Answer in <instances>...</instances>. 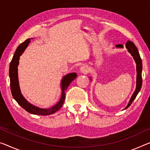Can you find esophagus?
<instances>
[{"mask_svg":"<svg viewBox=\"0 0 150 150\" xmlns=\"http://www.w3.org/2000/svg\"><path fill=\"white\" fill-rule=\"evenodd\" d=\"M88 70H89V68H88V66H83L81 68H80V72H81L82 73L86 74L88 72Z\"/></svg>","mask_w":150,"mask_h":150,"instance_id":"34e87169","label":"esophagus"}]
</instances>
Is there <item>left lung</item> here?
Masks as SVG:
<instances>
[{
    "mask_svg": "<svg viewBox=\"0 0 150 150\" xmlns=\"http://www.w3.org/2000/svg\"><path fill=\"white\" fill-rule=\"evenodd\" d=\"M126 48L128 50V52L131 54V56L133 57V59L135 61L136 63V71H137V82H136V89L133 94L132 96L129 100V103L127 105V106L125 108V109L128 108L134 100V99L136 98L137 94L141 90L142 86V61L140 57L139 53L138 52L136 46L135 45L132 41H127L125 43ZM117 47H123V45L121 44H119L117 45Z\"/></svg>",
    "mask_w": 150,
    "mask_h": 150,
    "instance_id": "obj_1",
    "label": "left lung"
}]
</instances>
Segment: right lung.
Returning a JSON list of instances; mask_svg holds the SVG:
<instances>
[{"instance_id":"right-lung-1","label":"right lung","mask_w":150,"mask_h":150,"mask_svg":"<svg viewBox=\"0 0 150 150\" xmlns=\"http://www.w3.org/2000/svg\"><path fill=\"white\" fill-rule=\"evenodd\" d=\"M30 39H27L24 42L18 46V47L16 50L15 54L13 57L12 60L11 62L10 67H9V77H10V85H11V91L12 95L15 100L17 101L21 107L29 112V113L38 115H52L54 112L57 111L63 105L65 100V94L66 91L67 90L68 87L71 82L73 81L76 78L77 75L76 73H70L66 75L62 80L61 86H62V96L60 100L57 104L50 108L48 109H40L35 106L30 104L29 103L27 102L21 93L19 84V80H18V72H17V67L19 65V57L21 56L22 53L25 51L26 49L27 45L30 43Z\"/></svg>"}]
</instances>
